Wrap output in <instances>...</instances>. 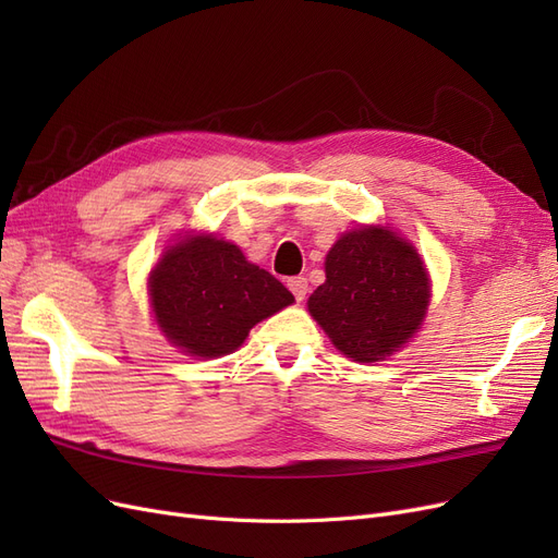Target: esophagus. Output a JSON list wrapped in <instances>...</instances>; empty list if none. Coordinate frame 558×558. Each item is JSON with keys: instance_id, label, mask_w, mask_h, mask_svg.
Here are the masks:
<instances>
[{"instance_id": "34e87169", "label": "esophagus", "mask_w": 558, "mask_h": 558, "mask_svg": "<svg viewBox=\"0 0 558 558\" xmlns=\"http://www.w3.org/2000/svg\"><path fill=\"white\" fill-rule=\"evenodd\" d=\"M289 289H291V293L295 295V300L302 302V300L307 298L310 286H307V279H305V277H293V279H289Z\"/></svg>"}]
</instances>
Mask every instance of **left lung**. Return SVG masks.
Segmentation results:
<instances>
[{"label": "left lung", "mask_w": 558, "mask_h": 558, "mask_svg": "<svg viewBox=\"0 0 558 558\" xmlns=\"http://www.w3.org/2000/svg\"><path fill=\"white\" fill-rule=\"evenodd\" d=\"M430 279L416 248L386 226L344 232L326 256V281L307 310L335 349L359 363L393 356L421 328Z\"/></svg>", "instance_id": "obj_1"}]
</instances>
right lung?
Segmentation results:
<instances>
[{
  "instance_id": "obj_1",
  "label": "right lung",
  "mask_w": 558,
  "mask_h": 558,
  "mask_svg": "<svg viewBox=\"0 0 558 558\" xmlns=\"http://www.w3.org/2000/svg\"><path fill=\"white\" fill-rule=\"evenodd\" d=\"M148 295L167 342L195 359L232 353L253 326L295 302L238 244L205 232L167 246L148 275Z\"/></svg>"
}]
</instances>
